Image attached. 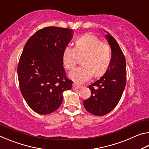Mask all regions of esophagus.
<instances>
[{
    "label": "esophagus",
    "instance_id": "esophagus-1",
    "mask_svg": "<svg viewBox=\"0 0 149 149\" xmlns=\"http://www.w3.org/2000/svg\"><path fill=\"white\" fill-rule=\"evenodd\" d=\"M80 88H81L80 85H77V84H75V83H74V84H73V89H74V90H75V89H80Z\"/></svg>",
    "mask_w": 149,
    "mask_h": 149
}]
</instances>
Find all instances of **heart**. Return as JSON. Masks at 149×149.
<instances>
[{
	"label": "heart",
	"mask_w": 149,
	"mask_h": 149,
	"mask_svg": "<svg viewBox=\"0 0 149 149\" xmlns=\"http://www.w3.org/2000/svg\"><path fill=\"white\" fill-rule=\"evenodd\" d=\"M84 54L83 65L77 67L69 74V77L77 84L87 82L93 77L100 76L107 71L110 62V48L101 42L97 37L85 34L75 42V48L70 45L64 48L62 62L68 70H72L77 62V55Z\"/></svg>",
	"instance_id": "heart-1"
}]
</instances>
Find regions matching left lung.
Returning <instances> with one entry per match:
<instances>
[{
    "instance_id": "1",
    "label": "left lung",
    "mask_w": 149,
    "mask_h": 149,
    "mask_svg": "<svg viewBox=\"0 0 149 149\" xmlns=\"http://www.w3.org/2000/svg\"><path fill=\"white\" fill-rule=\"evenodd\" d=\"M112 56L104 75L89 86L91 95L84 102L85 109L95 116H104L116 107L126 84L125 56L117 41L109 33L105 35Z\"/></svg>"
}]
</instances>
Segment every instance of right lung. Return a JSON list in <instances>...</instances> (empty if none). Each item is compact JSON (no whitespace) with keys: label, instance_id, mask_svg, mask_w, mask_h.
<instances>
[{"label":"right lung","instance_id":"right-lung-1","mask_svg":"<svg viewBox=\"0 0 149 149\" xmlns=\"http://www.w3.org/2000/svg\"><path fill=\"white\" fill-rule=\"evenodd\" d=\"M73 35L70 29L47 27L25 45L17 65L19 88L27 104L39 114L57 110L63 93L72 89L73 81L65 75L62 54Z\"/></svg>","mask_w":149,"mask_h":149}]
</instances>
